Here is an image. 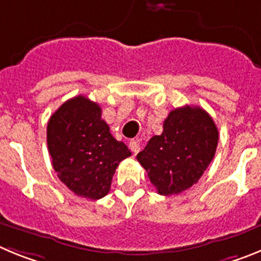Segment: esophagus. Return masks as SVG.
<instances>
[{"label": "esophagus", "mask_w": 261, "mask_h": 261, "mask_svg": "<svg viewBox=\"0 0 261 261\" xmlns=\"http://www.w3.org/2000/svg\"><path fill=\"white\" fill-rule=\"evenodd\" d=\"M129 149L132 150L133 154H137L138 151H140V142H138V140H132V141L129 142Z\"/></svg>", "instance_id": "34e87169"}]
</instances>
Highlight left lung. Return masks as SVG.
Listing matches in <instances>:
<instances>
[{"label":"left lung","instance_id":"1","mask_svg":"<svg viewBox=\"0 0 261 261\" xmlns=\"http://www.w3.org/2000/svg\"><path fill=\"white\" fill-rule=\"evenodd\" d=\"M218 129L200 107L175 108L161 136L149 140L137 161L159 195H179L199 181L216 154Z\"/></svg>","mask_w":261,"mask_h":261}]
</instances>
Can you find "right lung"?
<instances>
[{
  "label": "right lung",
  "mask_w": 261,
  "mask_h": 261,
  "mask_svg": "<svg viewBox=\"0 0 261 261\" xmlns=\"http://www.w3.org/2000/svg\"><path fill=\"white\" fill-rule=\"evenodd\" d=\"M47 144L60 180L90 200L110 192L117 166L132 154L111 135L98 103L84 95L66 100L50 116Z\"/></svg>",
  "instance_id": "add662e5"
}]
</instances>
